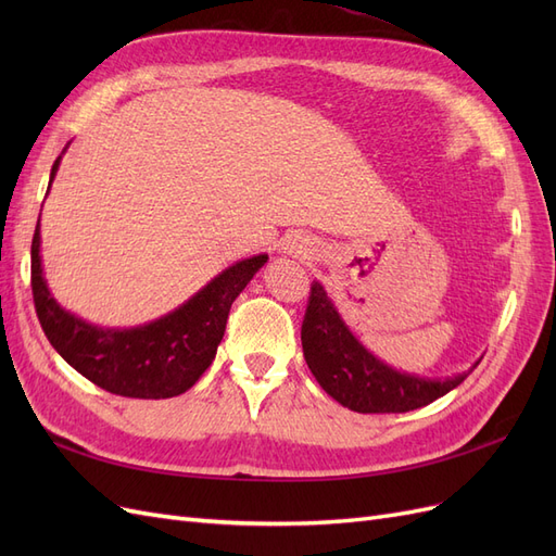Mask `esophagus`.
Here are the masks:
<instances>
[{"label": "esophagus", "mask_w": 556, "mask_h": 556, "mask_svg": "<svg viewBox=\"0 0 556 556\" xmlns=\"http://www.w3.org/2000/svg\"><path fill=\"white\" fill-rule=\"evenodd\" d=\"M282 250L290 252V255H294V257H299V255H306V252H308L311 248H308V243H306L304 239H301V237H290L288 241H285Z\"/></svg>", "instance_id": "34e87169"}]
</instances>
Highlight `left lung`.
Instances as JSON below:
<instances>
[{
  "label": "left lung",
  "instance_id": "obj_1",
  "mask_svg": "<svg viewBox=\"0 0 556 556\" xmlns=\"http://www.w3.org/2000/svg\"><path fill=\"white\" fill-rule=\"evenodd\" d=\"M301 345L315 380L323 390L355 413H408L429 406L454 387L462 384L468 371L447 378L429 380L401 374L371 355L343 323L333 301L327 296L323 282L313 280L304 325H301Z\"/></svg>",
  "mask_w": 556,
  "mask_h": 556
}]
</instances>
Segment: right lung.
I'll use <instances>...</instances> for the list:
<instances>
[{
  "instance_id": "right-lung-1",
  "label": "right lung",
  "mask_w": 556,
  "mask_h": 556,
  "mask_svg": "<svg viewBox=\"0 0 556 556\" xmlns=\"http://www.w3.org/2000/svg\"><path fill=\"white\" fill-rule=\"evenodd\" d=\"M64 146L62 155L66 153ZM62 155L50 169L53 188ZM268 255L227 266L185 304L137 327H99L58 304L41 262V215L31 239V294L43 333L58 355L102 390L129 399H172L199 380L215 359L229 308Z\"/></svg>"
}]
</instances>
